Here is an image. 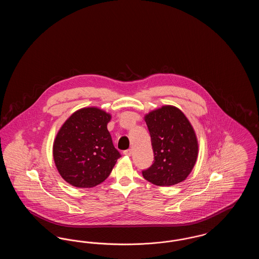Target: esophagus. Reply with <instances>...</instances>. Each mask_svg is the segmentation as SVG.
I'll use <instances>...</instances> for the list:
<instances>
[{
  "instance_id": "1",
  "label": "esophagus",
  "mask_w": 259,
  "mask_h": 259,
  "mask_svg": "<svg viewBox=\"0 0 259 259\" xmlns=\"http://www.w3.org/2000/svg\"><path fill=\"white\" fill-rule=\"evenodd\" d=\"M124 155H127V156H131L132 155V149H127L123 152Z\"/></svg>"
}]
</instances>
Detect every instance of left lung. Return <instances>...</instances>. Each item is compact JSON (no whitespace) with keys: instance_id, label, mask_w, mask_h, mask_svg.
Instances as JSON below:
<instances>
[{"instance_id":"8db88e82","label":"left lung","mask_w":259,"mask_h":259,"mask_svg":"<svg viewBox=\"0 0 259 259\" xmlns=\"http://www.w3.org/2000/svg\"><path fill=\"white\" fill-rule=\"evenodd\" d=\"M154 153L153 164L144 178L158 186H171L185 181L198 156L195 131L185 113L174 106H163L145 115Z\"/></svg>"}]
</instances>
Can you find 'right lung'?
<instances>
[{
	"mask_svg": "<svg viewBox=\"0 0 259 259\" xmlns=\"http://www.w3.org/2000/svg\"><path fill=\"white\" fill-rule=\"evenodd\" d=\"M111 115L99 108H83L64 122L53 143V159L62 178L78 188L103 183L120 157L107 125Z\"/></svg>",
	"mask_w": 259,
	"mask_h": 259,
	"instance_id": "obj_1",
	"label": "right lung"
}]
</instances>
